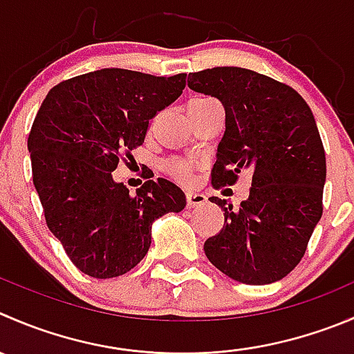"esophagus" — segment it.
I'll return each mask as SVG.
<instances>
[{
	"label": "esophagus",
	"instance_id": "34e87169",
	"mask_svg": "<svg viewBox=\"0 0 354 354\" xmlns=\"http://www.w3.org/2000/svg\"><path fill=\"white\" fill-rule=\"evenodd\" d=\"M205 195L198 194V192H187V205L188 207H198V205L205 204Z\"/></svg>",
	"mask_w": 354,
	"mask_h": 354
}]
</instances>
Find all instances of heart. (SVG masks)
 <instances>
[{"label": "heart", "mask_w": 354, "mask_h": 354, "mask_svg": "<svg viewBox=\"0 0 354 354\" xmlns=\"http://www.w3.org/2000/svg\"><path fill=\"white\" fill-rule=\"evenodd\" d=\"M205 100H209V98H195V100H192L190 104H201V102H205ZM167 167H169V171L173 173V176H176L178 180L188 181L192 176H194L197 164H195L194 160L173 159V160H169Z\"/></svg>", "instance_id": "b5f03b06"}]
</instances>
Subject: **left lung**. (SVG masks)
<instances>
[{"mask_svg":"<svg viewBox=\"0 0 354 354\" xmlns=\"http://www.w3.org/2000/svg\"><path fill=\"white\" fill-rule=\"evenodd\" d=\"M188 88L225 107L212 187H232L243 171L252 174L239 209L211 197L225 211V225L205 240V256L247 286L282 280L303 259L324 212L327 164L313 112L294 88L242 67L192 72Z\"/></svg>","mask_w":354,"mask_h":354,"instance_id":"8db88e82","label":"left lung"}]
</instances>
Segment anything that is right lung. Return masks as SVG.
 <instances>
[{
    "mask_svg": "<svg viewBox=\"0 0 354 354\" xmlns=\"http://www.w3.org/2000/svg\"><path fill=\"white\" fill-rule=\"evenodd\" d=\"M187 74L102 68L48 91L27 138L32 181L50 232L93 279L128 273L149 252L152 223L185 207L173 181L147 180L136 195L112 171L143 145L150 119L173 104Z\"/></svg>",
    "mask_w": 354,
    "mask_h": 354,
    "instance_id": "obj_1",
    "label": "right lung"
}]
</instances>
